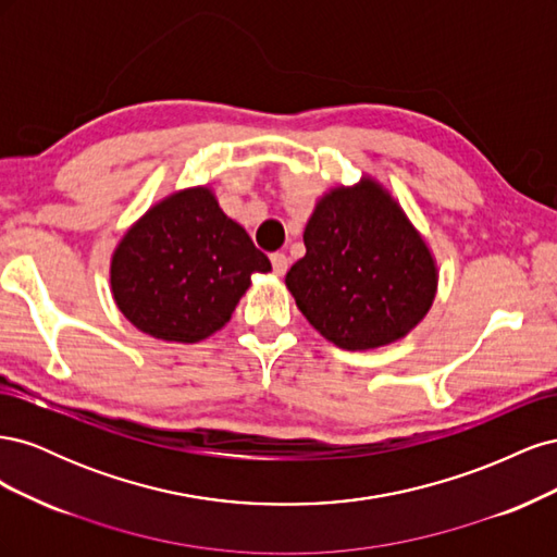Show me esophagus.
<instances>
[{
  "mask_svg": "<svg viewBox=\"0 0 557 557\" xmlns=\"http://www.w3.org/2000/svg\"><path fill=\"white\" fill-rule=\"evenodd\" d=\"M288 264H290V260H288V256H285V252H272V267H274V272L278 276L288 272Z\"/></svg>",
  "mask_w": 557,
  "mask_h": 557,
  "instance_id": "esophagus-1",
  "label": "esophagus"
}]
</instances>
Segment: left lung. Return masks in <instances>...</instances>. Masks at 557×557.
<instances>
[{
  "label": "left lung",
  "instance_id": "obj_1",
  "mask_svg": "<svg viewBox=\"0 0 557 557\" xmlns=\"http://www.w3.org/2000/svg\"><path fill=\"white\" fill-rule=\"evenodd\" d=\"M307 256L285 285L309 323L346 350L393 344L430 311L436 267L430 248L379 183L336 188L305 230Z\"/></svg>",
  "mask_w": 557,
  "mask_h": 557
}]
</instances>
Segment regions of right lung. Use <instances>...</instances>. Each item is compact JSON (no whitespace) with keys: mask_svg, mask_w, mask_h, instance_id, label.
<instances>
[{"mask_svg":"<svg viewBox=\"0 0 557 557\" xmlns=\"http://www.w3.org/2000/svg\"><path fill=\"white\" fill-rule=\"evenodd\" d=\"M269 269L272 262L213 193L190 188L162 199L117 244L111 290L137 330L195 344L227 323L250 276Z\"/></svg>","mask_w":557,"mask_h":557,"instance_id":"add662e5","label":"right lung"}]
</instances>
